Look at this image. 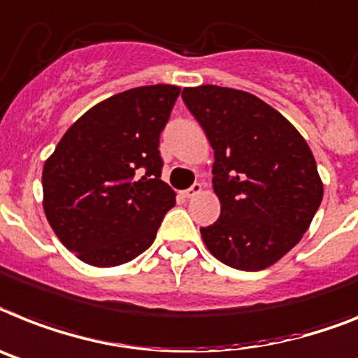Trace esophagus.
Wrapping results in <instances>:
<instances>
[{
	"label": "esophagus",
	"instance_id": "esophagus-1",
	"mask_svg": "<svg viewBox=\"0 0 358 358\" xmlns=\"http://www.w3.org/2000/svg\"><path fill=\"white\" fill-rule=\"evenodd\" d=\"M200 193H202V185L193 184L189 189H185L184 196L185 198H193V196H196V194H200Z\"/></svg>",
	"mask_w": 358,
	"mask_h": 358
}]
</instances>
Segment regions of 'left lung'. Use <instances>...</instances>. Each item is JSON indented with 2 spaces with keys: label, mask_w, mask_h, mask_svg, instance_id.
<instances>
[{
  "label": "left lung",
  "mask_w": 358,
  "mask_h": 358,
  "mask_svg": "<svg viewBox=\"0 0 358 358\" xmlns=\"http://www.w3.org/2000/svg\"><path fill=\"white\" fill-rule=\"evenodd\" d=\"M182 98L215 151L222 209L215 224L200 227L203 244L235 269L273 266L299 244L322 202L313 152L278 110L249 92L200 85L185 87Z\"/></svg>",
  "instance_id": "left-lung-1"
}]
</instances>
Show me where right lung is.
<instances>
[{"label": "right lung", "instance_id": "obj_1", "mask_svg": "<svg viewBox=\"0 0 358 358\" xmlns=\"http://www.w3.org/2000/svg\"><path fill=\"white\" fill-rule=\"evenodd\" d=\"M178 94L158 83L110 96L72 123L45 162V216L89 266L131 262L176 203L158 145Z\"/></svg>", "mask_w": 358, "mask_h": 358}]
</instances>
